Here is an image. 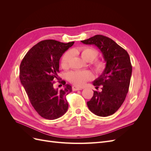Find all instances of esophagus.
I'll list each match as a JSON object with an SVG mask.
<instances>
[{"mask_svg": "<svg viewBox=\"0 0 151 151\" xmlns=\"http://www.w3.org/2000/svg\"><path fill=\"white\" fill-rule=\"evenodd\" d=\"M83 88H81V87H77L76 86H74L72 87V89L73 91H78V90H82Z\"/></svg>", "mask_w": 151, "mask_h": 151, "instance_id": "esophagus-1", "label": "esophagus"}]
</instances>
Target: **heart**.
<instances>
[{
	"label": "heart",
	"mask_w": 151,
	"mask_h": 151,
	"mask_svg": "<svg viewBox=\"0 0 151 151\" xmlns=\"http://www.w3.org/2000/svg\"><path fill=\"white\" fill-rule=\"evenodd\" d=\"M84 60L88 62H93L98 57V53L95 49L91 47H82L77 51ZM72 57L70 52H66L63 55L60 63L61 66L64 69L68 68L69 62ZM106 68V63L103 60H97L94 62V68L97 73H102ZM93 74L90 71H72L68 74V79L70 83L76 86H83L86 82L93 79Z\"/></svg>",
	"instance_id": "obj_1"
}]
</instances>
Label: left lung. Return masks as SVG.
Wrapping results in <instances>:
<instances>
[{
  "instance_id": "8db88e82",
  "label": "left lung",
  "mask_w": 151,
  "mask_h": 151,
  "mask_svg": "<svg viewBox=\"0 0 151 151\" xmlns=\"http://www.w3.org/2000/svg\"><path fill=\"white\" fill-rule=\"evenodd\" d=\"M81 42L97 47L106 62L104 70L93 83L96 88L101 86V91H94L87 105L96 115H111L122 106L129 91L132 71L129 55L113 40L103 35H95Z\"/></svg>"
}]
</instances>
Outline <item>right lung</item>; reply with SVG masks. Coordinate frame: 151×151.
Masks as SVG:
<instances>
[{
	"label": "right lung",
	"mask_w": 151,
	"mask_h": 151,
	"mask_svg": "<svg viewBox=\"0 0 151 151\" xmlns=\"http://www.w3.org/2000/svg\"><path fill=\"white\" fill-rule=\"evenodd\" d=\"M74 43L54 40L42 41L29 50L21 63V83L32 106L45 119H57L67 111L66 96L72 91V87L58 76L59 60ZM54 79L64 85L63 88H54Z\"/></svg>",
	"instance_id": "obj_1"
}]
</instances>
